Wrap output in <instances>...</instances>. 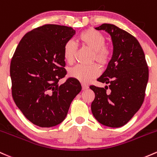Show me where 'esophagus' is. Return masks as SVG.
Instances as JSON below:
<instances>
[{
  "label": "esophagus",
  "instance_id": "esophagus-1",
  "mask_svg": "<svg viewBox=\"0 0 157 157\" xmlns=\"http://www.w3.org/2000/svg\"><path fill=\"white\" fill-rule=\"evenodd\" d=\"M82 90H86V89H89V86L87 85H86V84H82Z\"/></svg>",
  "mask_w": 157,
  "mask_h": 157
}]
</instances>
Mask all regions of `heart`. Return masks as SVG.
Masks as SVG:
<instances>
[{"label":"heart","mask_w":157,"mask_h":157,"mask_svg":"<svg viewBox=\"0 0 157 157\" xmlns=\"http://www.w3.org/2000/svg\"><path fill=\"white\" fill-rule=\"evenodd\" d=\"M79 42L83 46L93 51V61H96L101 66H105L109 63L111 57V51L105 45V37L101 33L94 29H88L79 36ZM77 48L74 41L69 40L65 44L63 56L69 64L75 59ZM100 75V69L97 65L89 66L77 65L69 71V76L82 83H89Z\"/></svg>","instance_id":"obj_1"}]
</instances>
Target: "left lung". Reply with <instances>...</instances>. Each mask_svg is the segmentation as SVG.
<instances>
[{
  "mask_svg": "<svg viewBox=\"0 0 157 157\" xmlns=\"http://www.w3.org/2000/svg\"><path fill=\"white\" fill-rule=\"evenodd\" d=\"M95 29L109 34L113 53L106 71L97 80L109 86L89 87L95 94L91 109L99 123L120 127L142 106L148 81V67L144 51L133 36L110 24H103ZM108 87L109 93L106 92Z\"/></svg>",
  "mask_w": 157,
  "mask_h": 157,
  "instance_id": "left-lung-1",
  "label": "left lung"
}]
</instances>
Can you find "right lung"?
Wrapping results in <instances>:
<instances>
[{"label":"right lung","instance_id":"1","mask_svg":"<svg viewBox=\"0 0 157 157\" xmlns=\"http://www.w3.org/2000/svg\"><path fill=\"white\" fill-rule=\"evenodd\" d=\"M75 34L72 27L45 25L24 36L12 58L10 77L15 104L35 125L51 127L63 121L81 91L80 82L66 75L63 48Z\"/></svg>","mask_w":157,"mask_h":157}]
</instances>
